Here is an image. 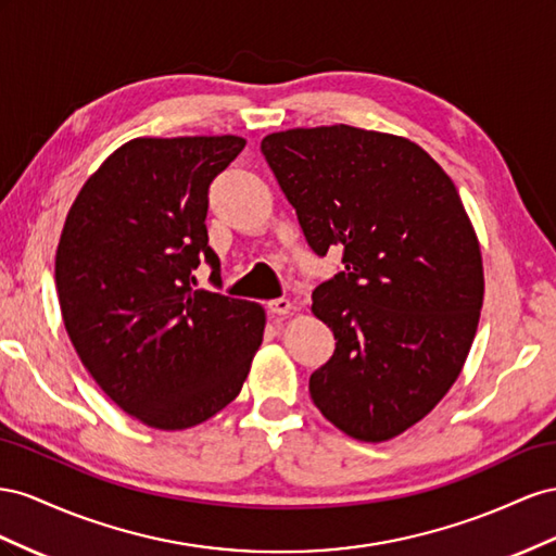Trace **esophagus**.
Masks as SVG:
<instances>
[{
  "label": "esophagus",
  "mask_w": 556,
  "mask_h": 556,
  "mask_svg": "<svg viewBox=\"0 0 556 556\" xmlns=\"http://www.w3.org/2000/svg\"><path fill=\"white\" fill-rule=\"evenodd\" d=\"M267 309L273 312V314L283 316V314H289V312L293 309V303H291L289 298H277V300H269V303H267Z\"/></svg>",
  "instance_id": "1"
}]
</instances>
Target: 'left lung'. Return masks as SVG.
Returning <instances> with one entry per match:
<instances>
[{
	"instance_id": "8db88e82",
	"label": "left lung",
	"mask_w": 556,
	"mask_h": 556,
	"mask_svg": "<svg viewBox=\"0 0 556 556\" xmlns=\"http://www.w3.org/2000/svg\"><path fill=\"white\" fill-rule=\"evenodd\" d=\"M261 149L307 244L344 263L312 293L338 340L312 401L354 440L401 435L445 399L480 324L482 251L458 190L415 141L342 123Z\"/></svg>"
}]
</instances>
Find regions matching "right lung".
<instances>
[{
	"mask_svg": "<svg viewBox=\"0 0 556 556\" xmlns=\"http://www.w3.org/2000/svg\"><path fill=\"white\" fill-rule=\"evenodd\" d=\"M244 137H137L78 190L55 251L62 321L78 358L121 409L157 431L212 419L242 391L265 309L195 289L207 190Z\"/></svg>",
	"mask_w": 556,
	"mask_h": 556,
	"instance_id": "obj_1",
	"label": "right lung"
}]
</instances>
